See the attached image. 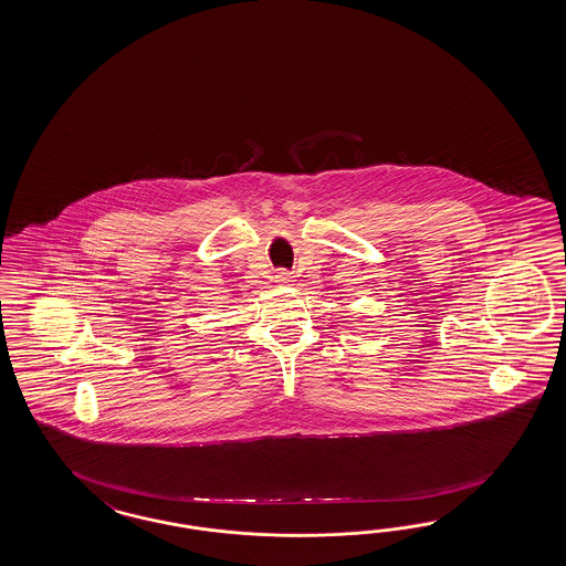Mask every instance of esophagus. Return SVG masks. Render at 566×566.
<instances>
[{"label": "esophagus", "instance_id": "esophagus-1", "mask_svg": "<svg viewBox=\"0 0 566 566\" xmlns=\"http://www.w3.org/2000/svg\"><path fill=\"white\" fill-rule=\"evenodd\" d=\"M292 272H289V270H277L276 272V282H280V284H290L292 282Z\"/></svg>", "mask_w": 566, "mask_h": 566}]
</instances>
